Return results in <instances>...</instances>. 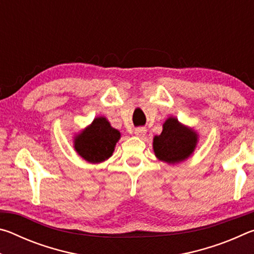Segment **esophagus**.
I'll use <instances>...</instances> for the list:
<instances>
[{"instance_id": "34e87169", "label": "esophagus", "mask_w": 254, "mask_h": 254, "mask_svg": "<svg viewBox=\"0 0 254 254\" xmlns=\"http://www.w3.org/2000/svg\"><path fill=\"white\" fill-rule=\"evenodd\" d=\"M145 132H147L145 127H137L134 130L135 135H137V136H143L145 134Z\"/></svg>"}]
</instances>
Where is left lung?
<instances>
[{"mask_svg":"<svg viewBox=\"0 0 254 254\" xmlns=\"http://www.w3.org/2000/svg\"><path fill=\"white\" fill-rule=\"evenodd\" d=\"M196 143L194 131L182 126L177 119L169 118L163 124L161 134L154 136L153 150L159 160L177 163L190 156Z\"/></svg>","mask_w":254,"mask_h":254,"instance_id":"left-lung-1","label":"left lung"}]
</instances>
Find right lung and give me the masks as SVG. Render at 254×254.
Instances as JSON below:
<instances>
[{"mask_svg": "<svg viewBox=\"0 0 254 254\" xmlns=\"http://www.w3.org/2000/svg\"><path fill=\"white\" fill-rule=\"evenodd\" d=\"M120 136V132L112 127L105 118H97L76 136L75 149L86 161L102 162L112 156Z\"/></svg>", "mask_w": 254, "mask_h": 254, "instance_id": "1", "label": "right lung"}]
</instances>
